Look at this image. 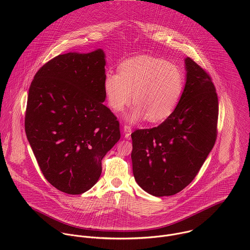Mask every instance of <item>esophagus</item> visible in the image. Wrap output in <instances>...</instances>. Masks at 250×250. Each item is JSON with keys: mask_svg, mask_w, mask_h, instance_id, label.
Wrapping results in <instances>:
<instances>
[{"mask_svg": "<svg viewBox=\"0 0 250 250\" xmlns=\"http://www.w3.org/2000/svg\"><path fill=\"white\" fill-rule=\"evenodd\" d=\"M131 131H132V129H131V126L130 125H124V134H125V138H130V134H131Z\"/></svg>", "mask_w": 250, "mask_h": 250, "instance_id": "esophagus-1", "label": "esophagus"}]
</instances>
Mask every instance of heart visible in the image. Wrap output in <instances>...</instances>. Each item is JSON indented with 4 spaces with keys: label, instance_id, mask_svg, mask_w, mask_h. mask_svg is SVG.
Masks as SVG:
<instances>
[{
    "label": "heart",
    "instance_id": "1",
    "mask_svg": "<svg viewBox=\"0 0 250 250\" xmlns=\"http://www.w3.org/2000/svg\"><path fill=\"white\" fill-rule=\"evenodd\" d=\"M120 73H107L104 91L109 106L122 111L132 100L136 103L130 119L148 116L150 122L167 119L176 109L184 89V75L174 64L151 55L123 62Z\"/></svg>",
    "mask_w": 250,
    "mask_h": 250
}]
</instances>
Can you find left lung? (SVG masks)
<instances>
[{
    "instance_id": "left-lung-1",
    "label": "left lung",
    "mask_w": 250,
    "mask_h": 250,
    "mask_svg": "<svg viewBox=\"0 0 250 250\" xmlns=\"http://www.w3.org/2000/svg\"><path fill=\"white\" fill-rule=\"evenodd\" d=\"M185 64L186 83L174 112L160 125L131 133L134 178L156 197L187 187L217 137L218 97L211 77L190 57Z\"/></svg>"
}]
</instances>
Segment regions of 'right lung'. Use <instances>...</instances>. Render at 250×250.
Masks as SVG:
<instances>
[{
	"mask_svg": "<svg viewBox=\"0 0 250 250\" xmlns=\"http://www.w3.org/2000/svg\"><path fill=\"white\" fill-rule=\"evenodd\" d=\"M105 54L68 52L36 73L28 93L25 132L44 178L80 195L99 179L101 161L121 137L103 102Z\"/></svg>",
	"mask_w": 250,
	"mask_h": 250,
	"instance_id": "1",
	"label": "right lung"
}]
</instances>
